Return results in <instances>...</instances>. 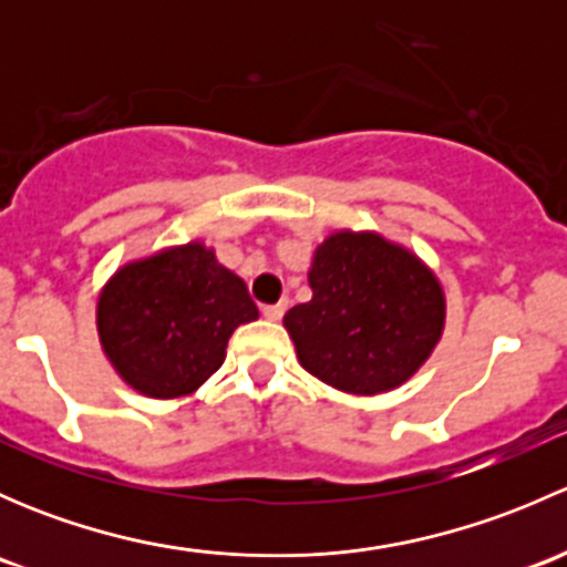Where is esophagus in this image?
<instances>
[{"label":"esophagus","instance_id":"esophagus-1","mask_svg":"<svg viewBox=\"0 0 567 567\" xmlns=\"http://www.w3.org/2000/svg\"><path fill=\"white\" fill-rule=\"evenodd\" d=\"M285 310H288V301H279V305H266L262 307V316L268 320H279L285 316Z\"/></svg>","mask_w":567,"mask_h":567}]
</instances>
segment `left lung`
Segmentation results:
<instances>
[{
  "label": "left lung",
  "mask_w": 567,
  "mask_h": 567,
  "mask_svg": "<svg viewBox=\"0 0 567 567\" xmlns=\"http://www.w3.org/2000/svg\"><path fill=\"white\" fill-rule=\"evenodd\" d=\"M312 299L282 318L301 368L348 394L403 386L439 346L447 296L416 251L375 230L329 233L312 251Z\"/></svg>",
  "instance_id": "left-lung-1"
}]
</instances>
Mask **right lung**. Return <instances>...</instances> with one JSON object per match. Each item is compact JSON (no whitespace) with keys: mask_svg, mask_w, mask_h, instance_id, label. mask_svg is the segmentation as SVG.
<instances>
[{"mask_svg":"<svg viewBox=\"0 0 567 567\" xmlns=\"http://www.w3.org/2000/svg\"><path fill=\"white\" fill-rule=\"evenodd\" d=\"M247 282L205 241L120 266L95 301L101 351L131 390L153 400L194 394L227 357V340L257 320Z\"/></svg>","mask_w":567,"mask_h":567,"instance_id":"add662e5","label":"right lung"}]
</instances>
